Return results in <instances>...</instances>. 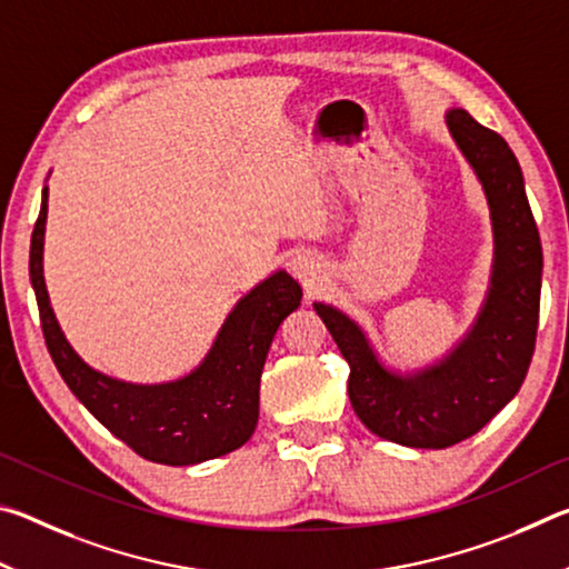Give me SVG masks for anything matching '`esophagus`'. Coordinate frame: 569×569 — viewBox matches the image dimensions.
Masks as SVG:
<instances>
[{
	"label": "esophagus",
	"mask_w": 569,
	"mask_h": 569,
	"mask_svg": "<svg viewBox=\"0 0 569 569\" xmlns=\"http://www.w3.org/2000/svg\"><path fill=\"white\" fill-rule=\"evenodd\" d=\"M291 273L301 281L303 288L308 291H313V288H319V283L323 281V263L319 256L313 253H301L296 256L291 261Z\"/></svg>",
	"instance_id": "obj_1"
}]
</instances>
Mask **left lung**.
I'll list each match as a JSON object with an SVG mask.
<instances>
[{"instance_id": "8db88e82", "label": "left lung", "mask_w": 569, "mask_h": 569, "mask_svg": "<svg viewBox=\"0 0 569 569\" xmlns=\"http://www.w3.org/2000/svg\"><path fill=\"white\" fill-rule=\"evenodd\" d=\"M447 128L485 188L495 233L489 291L469 333L439 363L399 373L379 361L359 323L313 303L351 366L356 417L377 437L417 449L459 445L515 399L535 353L542 291V246L515 152L465 110H449Z\"/></svg>"}]
</instances>
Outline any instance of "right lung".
<instances>
[{
	"label": "right lung",
	"instance_id": "obj_1",
	"mask_svg": "<svg viewBox=\"0 0 569 569\" xmlns=\"http://www.w3.org/2000/svg\"><path fill=\"white\" fill-rule=\"evenodd\" d=\"M47 188L32 230L30 278L42 333L57 371L102 427L158 465L188 467L243 447L258 423V389L278 326L301 306V286L276 271L228 313L213 349L188 377L130 383L94 371L64 339L42 273Z\"/></svg>",
	"mask_w": 569,
	"mask_h": 569
}]
</instances>
